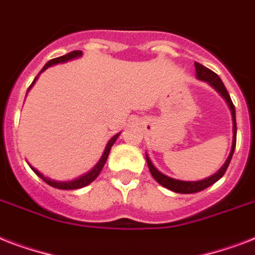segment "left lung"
<instances>
[{
  "label": "left lung",
  "instance_id": "obj_1",
  "mask_svg": "<svg viewBox=\"0 0 255 255\" xmlns=\"http://www.w3.org/2000/svg\"><path fill=\"white\" fill-rule=\"evenodd\" d=\"M194 67H196V77H197L198 81L206 82L208 85L212 86V87L216 90V91L220 94V95L225 99V102L228 103L230 108V112H232V119H233V143H232V149H230V153L226 159L225 164L220 168L218 172H216L214 174H212L210 177H206L204 180H198V181H184V180H177V178H172L167 174L161 173L159 169H156V167L152 164V161L149 160L148 155H145L147 157V164L148 168H149V172H151L152 177L155 178L156 181L159 182L160 185H163L164 188H167L169 190H173L176 193H197V192H201V190L206 189L208 186L213 185L214 182L218 181L220 178L225 174L226 169L229 167L230 160H232V156L234 153V148H236V137H237V124H236V108H234V104L230 99V95L228 90L225 88L222 81L220 79L217 74L213 73L212 70H209L205 66L200 65L197 62H194Z\"/></svg>",
  "mask_w": 255,
  "mask_h": 255
}]
</instances>
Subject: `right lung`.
<instances>
[{"mask_svg":"<svg viewBox=\"0 0 255 255\" xmlns=\"http://www.w3.org/2000/svg\"><path fill=\"white\" fill-rule=\"evenodd\" d=\"M82 57V51L81 50H77V51H71V53L66 54V55H63V57H59V58H55V59H51V61H49L47 63H46L45 66H43V69L41 70L42 74L43 71H45L46 69H49V67H51V66L54 65H58V63H65V62H69L71 61V59H77V58ZM39 74H38L37 77L34 78L33 83L30 85V87L27 88V92H29V90L34 86V83L37 82L38 77H39ZM27 95V94H26ZM120 132L119 133H116L115 136H112L111 139H110V141L107 143V145H106V149H104L103 155H102V157H100V160L98 161V164H96L95 167L92 168L91 170H88L87 173L82 174L81 177L78 178H74V180H70V181H57V180H51V178L46 177V176H43V174L39 172L38 169H35L34 167H31L30 165V168L34 170V173L37 174L38 177H41L43 181L46 182V184H49L50 186H53V188H58V189H66V190H73V189H79V188H83V186H87L88 184H91L94 180H95L98 176H99V173L102 172V169H103L104 164H106V161H107V157L108 155H110V151H111V147L114 145V143L116 141V139L119 137Z\"/></svg>","mask_w":255,"mask_h":255,"instance_id":"right-lung-1","label":"right lung"}]
</instances>
